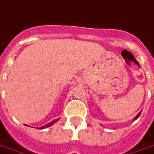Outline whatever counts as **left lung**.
Masks as SVG:
<instances>
[{
  "label": "left lung",
  "instance_id": "1",
  "mask_svg": "<svg viewBox=\"0 0 154 154\" xmlns=\"http://www.w3.org/2000/svg\"><path fill=\"white\" fill-rule=\"evenodd\" d=\"M140 114H141V112H139V114H138V115H137V116H135V118H134V119H138V118H139V116H140Z\"/></svg>",
  "mask_w": 154,
  "mask_h": 154
}]
</instances>
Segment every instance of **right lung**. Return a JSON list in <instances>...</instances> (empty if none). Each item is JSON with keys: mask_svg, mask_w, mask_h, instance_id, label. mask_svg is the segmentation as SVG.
I'll list each match as a JSON object with an SVG mask.
<instances>
[{"mask_svg": "<svg viewBox=\"0 0 154 154\" xmlns=\"http://www.w3.org/2000/svg\"><path fill=\"white\" fill-rule=\"evenodd\" d=\"M56 121H57V119H54L53 122L48 123V124H47L46 125H44V126H43V127H41V129H44V128H47V127H49V126H51V125H54V123L56 122Z\"/></svg>", "mask_w": 154, "mask_h": 154, "instance_id": "right-lung-1", "label": "right lung"}]
</instances>
